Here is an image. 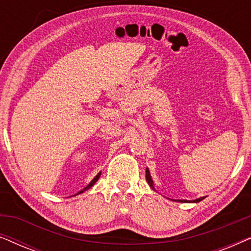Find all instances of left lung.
<instances>
[{"label": "left lung", "mask_w": 251, "mask_h": 251, "mask_svg": "<svg viewBox=\"0 0 251 251\" xmlns=\"http://www.w3.org/2000/svg\"><path fill=\"white\" fill-rule=\"evenodd\" d=\"M146 180H147V183H149L150 186L154 190L153 180H152V178H151V175H150V170L149 169H146ZM203 199H204V197L203 198H199V199H197V200H194V201H192V202H200L201 200H203ZM180 202H188V201L187 200H181Z\"/></svg>", "instance_id": "8db88e82"}]
</instances>
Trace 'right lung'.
<instances>
[{"mask_svg":"<svg viewBox=\"0 0 251 251\" xmlns=\"http://www.w3.org/2000/svg\"><path fill=\"white\" fill-rule=\"evenodd\" d=\"M99 177H100V173H99V174L97 175V176H96V177L94 178V179H92V180H91V183H90V184H89L87 187H85V188H83V190H82V191H80V192H78V193H77V194H80V193H83V192H84V191H87V190H89V188H90V187L92 186V185H94V184L96 183V181H97V180H98V178H99Z\"/></svg>","mask_w":251,"mask_h":251,"instance_id":"add662e5","label":"right lung"}]
</instances>
